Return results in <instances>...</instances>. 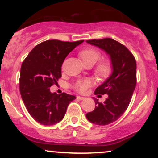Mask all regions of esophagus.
Segmentation results:
<instances>
[{
    "instance_id": "obj_1",
    "label": "esophagus",
    "mask_w": 158,
    "mask_h": 158,
    "mask_svg": "<svg viewBox=\"0 0 158 158\" xmlns=\"http://www.w3.org/2000/svg\"><path fill=\"white\" fill-rule=\"evenodd\" d=\"M77 99H80V100H83V99H85V97H80V96H78Z\"/></svg>"
}]
</instances>
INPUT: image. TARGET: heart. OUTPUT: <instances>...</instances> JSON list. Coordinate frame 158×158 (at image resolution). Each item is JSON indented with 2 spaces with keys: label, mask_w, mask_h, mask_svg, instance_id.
<instances>
[{
  "label": "heart",
  "mask_w": 158,
  "mask_h": 158,
  "mask_svg": "<svg viewBox=\"0 0 158 158\" xmlns=\"http://www.w3.org/2000/svg\"><path fill=\"white\" fill-rule=\"evenodd\" d=\"M81 61L85 65H93L97 62V61L100 59L101 54L99 51L94 48H87L81 50L79 52ZM112 70V66L110 61H102L99 62L96 67L95 73L98 77L101 78H106L110 75ZM92 81L89 79H84V80H79L74 85L75 89L80 93H85L87 89L91 86Z\"/></svg>",
  "instance_id": "1"
}]
</instances>
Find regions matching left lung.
I'll return each mask as SVG.
<instances>
[{
  "instance_id": "obj_1",
  "label": "left lung",
  "mask_w": 158,
  "mask_h": 158,
  "mask_svg": "<svg viewBox=\"0 0 158 158\" xmlns=\"http://www.w3.org/2000/svg\"><path fill=\"white\" fill-rule=\"evenodd\" d=\"M109 56L112 66L110 77L97 87L95 94H108L104 102L95 100V109L86 114L88 121L106 126L118 119L126 111L137 83V64L132 53L124 45L112 39L86 41Z\"/></svg>"
}]
</instances>
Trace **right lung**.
Instances as JSON below:
<instances>
[{"label":"right lung","mask_w":158,"mask_h":158,"mask_svg":"<svg viewBox=\"0 0 158 158\" xmlns=\"http://www.w3.org/2000/svg\"><path fill=\"white\" fill-rule=\"evenodd\" d=\"M83 41H45L32 49L23 61L20 93L27 111L38 123L44 126L59 123L68 105L76 99L65 93H51L50 88L61 77V64L67 56Z\"/></svg>","instance_id":"1"}]
</instances>
